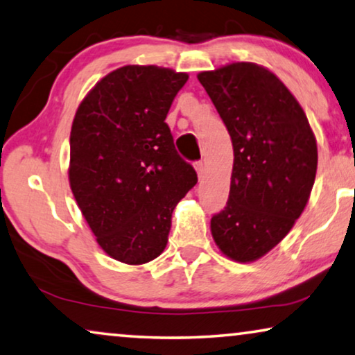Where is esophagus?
Segmentation results:
<instances>
[{"instance_id":"34e87169","label":"esophagus","mask_w":355,"mask_h":355,"mask_svg":"<svg viewBox=\"0 0 355 355\" xmlns=\"http://www.w3.org/2000/svg\"><path fill=\"white\" fill-rule=\"evenodd\" d=\"M196 172H198V178L201 180L204 177V164L202 162H196Z\"/></svg>"}]
</instances>
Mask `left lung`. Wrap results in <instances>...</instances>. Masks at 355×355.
Wrapping results in <instances>:
<instances>
[{
  "label": "left lung",
  "instance_id": "8db88e82",
  "mask_svg": "<svg viewBox=\"0 0 355 355\" xmlns=\"http://www.w3.org/2000/svg\"><path fill=\"white\" fill-rule=\"evenodd\" d=\"M233 143L227 206L212 217L214 241L227 257L252 262L289 233L311 196L317 141L282 80L252 62L201 72Z\"/></svg>",
  "mask_w": 355,
  "mask_h": 355
}]
</instances>
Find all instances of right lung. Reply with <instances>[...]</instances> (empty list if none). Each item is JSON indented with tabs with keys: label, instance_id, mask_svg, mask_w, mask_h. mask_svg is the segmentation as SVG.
Returning a JSON list of instances; mask_svg holds the SVG:
<instances>
[{
	"label": "right lung",
	"instance_id": "add662e5",
	"mask_svg": "<svg viewBox=\"0 0 355 355\" xmlns=\"http://www.w3.org/2000/svg\"><path fill=\"white\" fill-rule=\"evenodd\" d=\"M188 76L123 66L94 85L71 130L69 182L104 252L141 266L167 246L172 212L198 182L166 117Z\"/></svg>",
	"mask_w": 355,
	"mask_h": 355
}]
</instances>
